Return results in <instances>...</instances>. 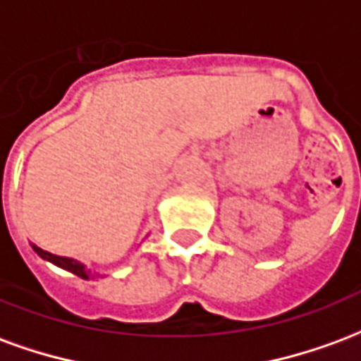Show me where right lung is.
<instances>
[{
    "mask_svg": "<svg viewBox=\"0 0 361 361\" xmlns=\"http://www.w3.org/2000/svg\"><path fill=\"white\" fill-rule=\"evenodd\" d=\"M32 250H35L36 253L40 255V257L46 259V261H50V263L61 267V269H66V271L73 272V274L81 276V279H89V276H90V271H87V267L82 265V263H79V261H75V259L59 257V255L48 253V251L40 250V247H38V245H35V243H32Z\"/></svg>",
    "mask_w": 361,
    "mask_h": 361,
    "instance_id": "obj_1",
    "label": "right lung"
}]
</instances>
